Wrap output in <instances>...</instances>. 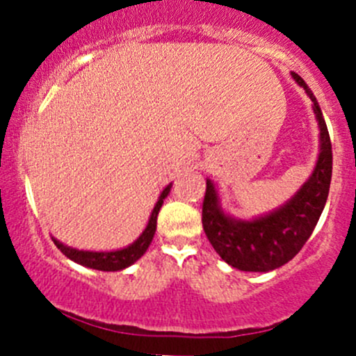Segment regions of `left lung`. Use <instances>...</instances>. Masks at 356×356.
I'll list each match as a JSON object with an SVG mask.
<instances>
[{
	"mask_svg": "<svg viewBox=\"0 0 356 356\" xmlns=\"http://www.w3.org/2000/svg\"><path fill=\"white\" fill-rule=\"evenodd\" d=\"M293 77L314 102V110L321 127V155L314 174L305 182L303 188L279 210L257 220L245 222L227 217L220 210L213 184L211 181H207L201 211L204 234L222 260L239 270L268 272L293 260L310 239L329 196L332 177V145L327 125L307 82L298 74H293Z\"/></svg>",
	"mask_w": 356,
	"mask_h": 356,
	"instance_id": "obj_1",
	"label": "left lung"
}]
</instances>
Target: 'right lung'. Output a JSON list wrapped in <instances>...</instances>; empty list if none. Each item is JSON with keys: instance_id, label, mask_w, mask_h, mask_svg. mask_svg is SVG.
Listing matches in <instances>:
<instances>
[{"instance_id": "1", "label": "right lung", "mask_w": 356, "mask_h": 356, "mask_svg": "<svg viewBox=\"0 0 356 356\" xmlns=\"http://www.w3.org/2000/svg\"><path fill=\"white\" fill-rule=\"evenodd\" d=\"M170 188H172V184H168L167 188L163 189V193L160 195V198H158L155 208H153V211H152V217H149L148 225H146V229H145V232L139 236L138 241H134L131 246L124 248V250L108 251V253H105V251H79V250H74V248H70V246L62 245V243L56 241V239H53V241H55L56 248H58V250L62 251L67 258H70V260L84 265V267L96 268V270H105V272L122 270V268L129 267V265L134 264L136 260H139V258L145 254V251L148 250L149 243H152L153 236H155V231H156L158 211H160L161 204H163V200L167 198V195L170 193Z\"/></svg>"}]
</instances>
